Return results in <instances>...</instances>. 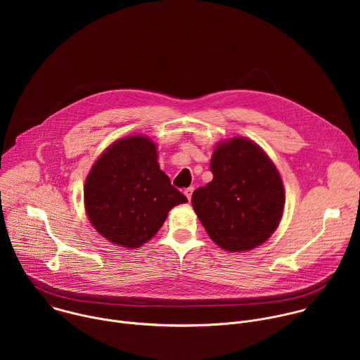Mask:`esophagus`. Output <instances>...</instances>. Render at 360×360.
<instances>
[{
  "mask_svg": "<svg viewBox=\"0 0 360 360\" xmlns=\"http://www.w3.org/2000/svg\"><path fill=\"white\" fill-rule=\"evenodd\" d=\"M192 192H193V186L186 188V189L184 191V193H185V196L188 198V200H191V198H192Z\"/></svg>",
  "mask_w": 360,
  "mask_h": 360,
  "instance_id": "34e87169",
  "label": "esophagus"
}]
</instances>
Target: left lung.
Here are the masks:
<instances>
[{
  "mask_svg": "<svg viewBox=\"0 0 360 360\" xmlns=\"http://www.w3.org/2000/svg\"><path fill=\"white\" fill-rule=\"evenodd\" d=\"M214 179L192 193V207L211 239L229 252L262 245L278 228L285 191L261 146L235 136L219 142L211 160Z\"/></svg>",
  "mask_w": 360,
  "mask_h": 360,
  "instance_id": "obj_1",
  "label": "left lung"
}]
</instances>
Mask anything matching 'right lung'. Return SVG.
Wrapping results in <instances>:
<instances>
[{"label":"right lung","instance_id":"right-lung-1","mask_svg":"<svg viewBox=\"0 0 360 360\" xmlns=\"http://www.w3.org/2000/svg\"><path fill=\"white\" fill-rule=\"evenodd\" d=\"M157 160L153 141L132 135L110 145L92 165L84 186L85 212L110 242L128 249L143 245L174 207L188 202Z\"/></svg>","mask_w":360,"mask_h":360}]
</instances>
